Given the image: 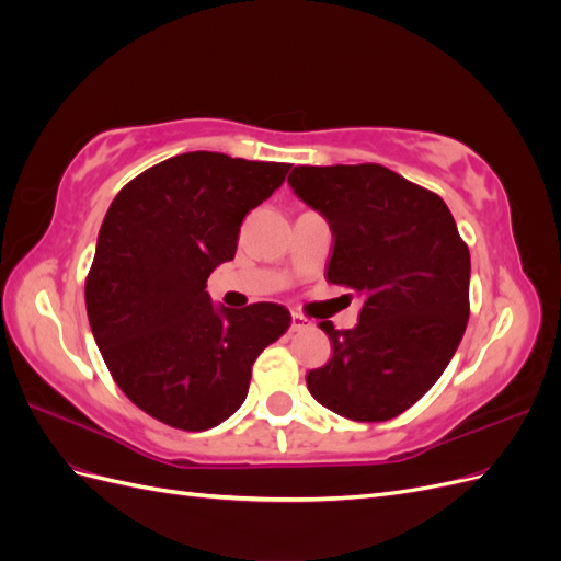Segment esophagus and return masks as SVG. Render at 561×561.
<instances>
[{
  "label": "esophagus",
  "mask_w": 561,
  "mask_h": 561,
  "mask_svg": "<svg viewBox=\"0 0 561 561\" xmlns=\"http://www.w3.org/2000/svg\"><path fill=\"white\" fill-rule=\"evenodd\" d=\"M304 328H309V318H304L301 313L293 311V332H299Z\"/></svg>",
  "instance_id": "obj_1"
}]
</instances>
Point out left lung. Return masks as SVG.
Masks as SVG:
<instances>
[{"instance_id": "1", "label": "left lung", "mask_w": 561, "mask_h": 561, "mask_svg": "<svg viewBox=\"0 0 561 561\" xmlns=\"http://www.w3.org/2000/svg\"><path fill=\"white\" fill-rule=\"evenodd\" d=\"M287 182L330 222L325 278L363 297L353 330L320 322L332 358L307 375L311 396L351 421L396 419L428 393L461 344L468 245L443 198L379 163L297 165Z\"/></svg>"}]
</instances>
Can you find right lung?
Returning <instances> with one entry per match:
<instances>
[{"instance_id": "1", "label": "right lung", "mask_w": 561, "mask_h": 561, "mask_svg": "<svg viewBox=\"0 0 561 561\" xmlns=\"http://www.w3.org/2000/svg\"><path fill=\"white\" fill-rule=\"evenodd\" d=\"M290 163L186 151L116 194L87 276V311L116 386L180 431H208L248 396L257 355L290 311L257 301L215 309L213 268L233 260L243 217L283 184Z\"/></svg>"}]
</instances>
